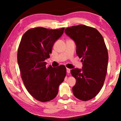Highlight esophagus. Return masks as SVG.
I'll return each mask as SVG.
<instances>
[{"label": "esophagus", "mask_w": 121, "mask_h": 121, "mask_svg": "<svg viewBox=\"0 0 121 121\" xmlns=\"http://www.w3.org/2000/svg\"><path fill=\"white\" fill-rule=\"evenodd\" d=\"M67 73H70V69H69V68H67Z\"/></svg>", "instance_id": "esophagus-1"}]
</instances>
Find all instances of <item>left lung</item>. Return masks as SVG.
Wrapping results in <instances>:
<instances>
[{"label": "left lung", "mask_w": 121, "mask_h": 121, "mask_svg": "<svg viewBox=\"0 0 121 121\" xmlns=\"http://www.w3.org/2000/svg\"><path fill=\"white\" fill-rule=\"evenodd\" d=\"M65 32L74 41L76 54L82 58V69L70 71L76 81L73 92L77 99L87 101L95 97L103 86L107 70V49L103 37L95 28L78 25L67 28Z\"/></svg>", "instance_id": "obj_1"}]
</instances>
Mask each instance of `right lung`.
<instances>
[{"instance_id":"right-lung-1","label":"right lung","mask_w":121,"mask_h":121,"mask_svg":"<svg viewBox=\"0 0 121 121\" xmlns=\"http://www.w3.org/2000/svg\"><path fill=\"white\" fill-rule=\"evenodd\" d=\"M65 28L30 29L22 36L17 51V63L23 83L28 92L41 102L50 101L58 93L64 81L66 68L61 65L47 67L45 60L50 58L55 42Z\"/></svg>"}]
</instances>
